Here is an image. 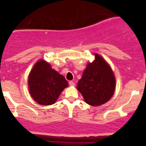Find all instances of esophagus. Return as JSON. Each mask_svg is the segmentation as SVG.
<instances>
[{"label": "esophagus", "mask_w": 146, "mask_h": 146, "mask_svg": "<svg viewBox=\"0 0 146 146\" xmlns=\"http://www.w3.org/2000/svg\"><path fill=\"white\" fill-rule=\"evenodd\" d=\"M68 84H69V85H70V86H74L75 85V84L74 82H73V81H70L69 82H68Z\"/></svg>", "instance_id": "1"}]
</instances>
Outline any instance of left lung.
Returning a JSON list of instances; mask_svg holds the SVG:
<instances>
[{
  "label": "left lung",
  "instance_id": "left-lung-1",
  "mask_svg": "<svg viewBox=\"0 0 146 146\" xmlns=\"http://www.w3.org/2000/svg\"><path fill=\"white\" fill-rule=\"evenodd\" d=\"M95 56L94 61L87 64L77 88L86 103L97 106L112 98L115 90V78L106 60L97 53Z\"/></svg>",
  "mask_w": 146,
  "mask_h": 146
}]
</instances>
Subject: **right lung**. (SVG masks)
I'll use <instances>...</instances> for the list:
<instances>
[{
  "label": "right lung",
  "instance_id": "obj_1",
  "mask_svg": "<svg viewBox=\"0 0 146 146\" xmlns=\"http://www.w3.org/2000/svg\"><path fill=\"white\" fill-rule=\"evenodd\" d=\"M28 86L31 98L37 103L47 106L56 103L60 93L68 84L47 62L40 60L30 72Z\"/></svg>",
  "mask_w": 146,
  "mask_h": 146
}]
</instances>
